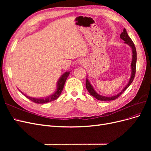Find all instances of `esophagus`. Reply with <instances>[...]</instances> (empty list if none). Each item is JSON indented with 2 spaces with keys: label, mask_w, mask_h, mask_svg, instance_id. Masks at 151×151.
I'll return each instance as SVG.
<instances>
[{
  "label": "esophagus",
  "mask_w": 151,
  "mask_h": 151,
  "mask_svg": "<svg viewBox=\"0 0 151 151\" xmlns=\"http://www.w3.org/2000/svg\"><path fill=\"white\" fill-rule=\"evenodd\" d=\"M79 63H80L81 65H85L86 61L84 60V59H81V60H79Z\"/></svg>",
  "instance_id": "34e87169"
}]
</instances>
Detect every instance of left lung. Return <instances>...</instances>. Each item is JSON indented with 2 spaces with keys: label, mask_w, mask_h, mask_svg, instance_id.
<instances>
[{
  "label": "left lung",
  "mask_w": 151,
  "mask_h": 151,
  "mask_svg": "<svg viewBox=\"0 0 151 151\" xmlns=\"http://www.w3.org/2000/svg\"><path fill=\"white\" fill-rule=\"evenodd\" d=\"M120 38L124 41V43L129 45V46L131 48L132 50V62L130 64V68H131V75L129 79V82L127 84V85L123 88V89L120 91L119 93L115 96H103L98 94L96 91L94 89L93 86L91 85L90 81L88 79V77L87 76V78L86 80V87L87 90L88 91V92L91 95H92L96 99L98 100H100V101H111V100H114L118 98L124 92V91L129 88V86L132 84L133 80L135 77V71H136V63H137V52L135 45L132 42L131 38L128 35L126 29L124 28L122 33L120 34Z\"/></svg>",
  "instance_id": "left-lung-1"
}]
</instances>
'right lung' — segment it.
<instances>
[{
    "label": "right lung",
    "mask_w": 151,
    "mask_h": 151,
    "mask_svg": "<svg viewBox=\"0 0 151 151\" xmlns=\"http://www.w3.org/2000/svg\"><path fill=\"white\" fill-rule=\"evenodd\" d=\"M70 73V71H67V72L63 73V74L60 77V78H59V79L57 81L56 89H55V90L54 93L53 94H52L48 96H47V97H45V98H33V97H31V96H27L25 94H24L19 89V91H20V92L22 94H24L27 98H28L29 99L31 100V101H33V102H35L36 103L43 104V103H48V102H50V101H54V100H55L58 98H59V96H60V95L61 94V93L62 92V90L63 89V87H64L65 81H66V80L67 79L68 76H69Z\"/></svg>",
    "instance_id": "obj_1"
}]
</instances>
